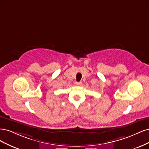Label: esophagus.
I'll return each instance as SVG.
<instances>
[{"mask_svg":"<svg viewBox=\"0 0 149 149\" xmlns=\"http://www.w3.org/2000/svg\"><path fill=\"white\" fill-rule=\"evenodd\" d=\"M75 84L76 85L80 86V85H81V84H82V82H81V81H76V82L75 83Z\"/></svg>","mask_w":149,"mask_h":149,"instance_id":"34e87169","label":"esophagus"}]
</instances>
